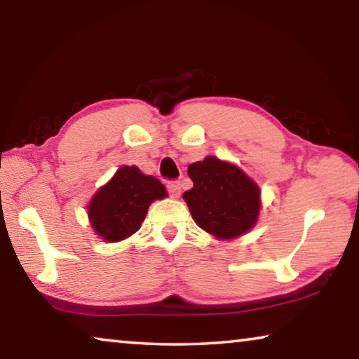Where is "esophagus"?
Listing matches in <instances>:
<instances>
[{
	"instance_id": "obj_1",
	"label": "esophagus",
	"mask_w": 359,
	"mask_h": 359,
	"mask_svg": "<svg viewBox=\"0 0 359 359\" xmlns=\"http://www.w3.org/2000/svg\"><path fill=\"white\" fill-rule=\"evenodd\" d=\"M166 189L169 191V195L172 198H179L180 191H182V187H180L179 180H169L166 184Z\"/></svg>"
}]
</instances>
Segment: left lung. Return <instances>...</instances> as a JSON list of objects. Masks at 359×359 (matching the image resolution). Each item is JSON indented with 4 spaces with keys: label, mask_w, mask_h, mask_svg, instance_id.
Masks as SVG:
<instances>
[{
    "label": "left lung",
    "mask_w": 359,
    "mask_h": 359,
    "mask_svg": "<svg viewBox=\"0 0 359 359\" xmlns=\"http://www.w3.org/2000/svg\"><path fill=\"white\" fill-rule=\"evenodd\" d=\"M191 190L184 193L193 220L220 240L251 230L260 210L259 187L233 164L214 156L189 166Z\"/></svg>",
    "instance_id": "left-lung-1"
}]
</instances>
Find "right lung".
Instances as JSON below:
<instances>
[{"mask_svg": "<svg viewBox=\"0 0 359 359\" xmlns=\"http://www.w3.org/2000/svg\"><path fill=\"white\" fill-rule=\"evenodd\" d=\"M166 195L158 179L135 166H123L90 200V225L105 241H121L140 229L150 204Z\"/></svg>", "mask_w": 359, "mask_h": 359, "instance_id": "obj_1", "label": "right lung"}]
</instances>
